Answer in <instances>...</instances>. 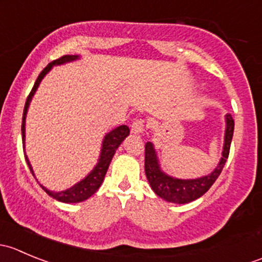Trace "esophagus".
<instances>
[{
	"label": "esophagus",
	"mask_w": 262,
	"mask_h": 262,
	"mask_svg": "<svg viewBox=\"0 0 262 262\" xmlns=\"http://www.w3.org/2000/svg\"><path fill=\"white\" fill-rule=\"evenodd\" d=\"M144 120L143 119H137L132 124V133L133 134H142L144 132Z\"/></svg>",
	"instance_id": "esophagus-1"
}]
</instances>
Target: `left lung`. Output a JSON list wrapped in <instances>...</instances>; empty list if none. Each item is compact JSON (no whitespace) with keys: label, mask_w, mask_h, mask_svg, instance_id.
<instances>
[{"label":"left lung","mask_w":262,"mask_h":262,"mask_svg":"<svg viewBox=\"0 0 262 262\" xmlns=\"http://www.w3.org/2000/svg\"><path fill=\"white\" fill-rule=\"evenodd\" d=\"M233 118L231 114H227L223 152H222V158L218 166L209 175L198 179H189V180L171 178L167 173L163 172L160 167L155 147L150 142H147L146 147H144V171H146L147 180L153 191L160 198L165 199L166 202L176 203V204H186V203L203 196L215 182L218 176L221 175L224 165H226V161L229 155V148H231L232 137H233Z\"/></svg>","instance_id":"left-lung-1"}]
</instances>
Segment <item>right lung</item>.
<instances>
[{
	"mask_svg": "<svg viewBox=\"0 0 262 262\" xmlns=\"http://www.w3.org/2000/svg\"><path fill=\"white\" fill-rule=\"evenodd\" d=\"M78 59V55H63V57L58 58V59L53 60L50 62L46 68L40 72V75L38 76L36 78L35 83H34L33 89H31L30 94H29L28 99H26L25 102V107H24V114H23V124H21V134H23V146L25 148V120H26V114H28V109H29V105H30L31 99H33L34 94H35L36 89H38L39 83H40L41 80L44 78V76L52 70L53 66H59L63 64V63H67V62H72V60ZM129 128L126 125H120L118 128L113 129L112 132L105 136L104 141H102V146H101V153H100V158H99V162L97 165L95 166L94 170L83 179L80 182H77L76 185H73L72 187L70 189L64 190V191H50V190L44 187L43 185H40L41 189L52 196L53 199L58 200V202H62V203H80L83 202V200L89 199L91 195H94L95 192L97 191V189L100 187V185L102 184L104 181L105 175H106V171L109 168L110 162H112L113 157L115 155V150L118 149V147L120 146L121 142L129 136ZM25 160L26 163H28L29 168H30L31 173L34 175V171L33 167H31L30 162L28 160V156L25 155Z\"/></svg>",
	"mask_w": 262,
	"mask_h": 262,
	"instance_id": "right-lung-1",
	"label": "right lung"
}]
</instances>
